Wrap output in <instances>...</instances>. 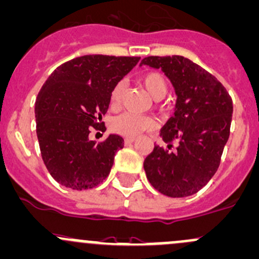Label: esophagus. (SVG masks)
I'll use <instances>...</instances> for the list:
<instances>
[{
	"instance_id": "34e87169",
	"label": "esophagus",
	"mask_w": 259,
	"mask_h": 259,
	"mask_svg": "<svg viewBox=\"0 0 259 259\" xmlns=\"http://www.w3.org/2000/svg\"><path fill=\"white\" fill-rule=\"evenodd\" d=\"M135 141V138H126L125 139V145H130V144H133Z\"/></svg>"
}]
</instances>
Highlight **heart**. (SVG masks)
Here are the masks:
<instances>
[{
    "label": "heart",
    "instance_id": "1",
    "mask_svg": "<svg viewBox=\"0 0 259 259\" xmlns=\"http://www.w3.org/2000/svg\"><path fill=\"white\" fill-rule=\"evenodd\" d=\"M141 84L148 91L150 97L160 100L167 93V80L161 73L149 72L141 77ZM124 93V83L119 81L114 85L110 93V107L116 109L120 105ZM155 127V120L149 115H137L133 113H122L110 121V129L116 134L126 138H135L143 132Z\"/></svg>",
    "mask_w": 259,
    "mask_h": 259
}]
</instances>
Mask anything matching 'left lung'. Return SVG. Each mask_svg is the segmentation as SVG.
Here are the masks:
<instances>
[{"label": "left lung", "mask_w": 259, "mask_h": 259, "mask_svg": "<svg viewBox=\"0 0 259 259\" xmlns=\"http://www.w3.org/2000/svg\"><path fill=\"white\" fill-rule=\"evenodd\" d=\"M141 64L161 69L178 95L175 114L160 132L167 146L155 145L146 156V178L162 195L191 196L219 168L230 138L232 99L216 77L182 56H150Z\"/></svg>", "instance_id": "1"}]
</instances>
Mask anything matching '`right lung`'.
Instances as JSON below:
<instances>
[{
  "mask_svg": "<svg viewBox=\"0 0 259 259\" xmlns=\"http://www.w3.org/2000/svg\"><path fill=\"white\" fill-rule=\"evenodd\" d=\"M140 57L83 56L59 65L36 100L37 137L52 178L73 190L93 189L108 178L124 139L111 134L97 144L92 129L104 130L114 85Z\"/></svg>",
  "mask_w": 259,
  "mask_h": 259,
  "instance_id": "1",
  "label": "right lung"
}]
</instances>
